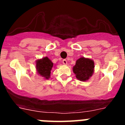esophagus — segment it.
I'll use <instances>...</instances> for the list:
<instances>
[{
  "instance_id": "34e87169",
  "label": "esophagus",
  "mask_w": 125,
  "mask_h": 125,
  "mask_svg": "<svg viewBox=\"0 0 125 125\" xmlns=\"http://www.w3.org/2000/svg\"><path fill=\"white\" fill-rule=\"evenodd\" d=\"M62 63L64 65H67L68 64V61H67L66 59H63V60H62Z\"/></svg>"
}]
</instances>
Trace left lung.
Listing matches in <instances>:
<instances>
[{
    "mask_svg": "<svg viewBox=\"0 0 125 125\" xmlns=\"http://www.w3.org/2000/svg\"><path fill=\"white\" fill-rule=\"evenodd\" d=\"M94 69V62L89 58L82 57L76 61L73 71L76 78L81 81H86L92 76Z\"/></svg>",
    "mask_w": 125,
    "mask_h": 125,
    "instance_id": "1",
    "label": "left lung"
}]
</instances>
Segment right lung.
<instances>
[{
	"label": "right lung",
	"instance_id": "add662e5",
	"mask_svg": "<svg viewBox=\"0 0 125 125\" xmlns=\"http://www.w3.org/2000/svg\"><path fill=\"white\" fill-rule=\"evenodd\" d=\"M52 67V62L47 57H42V59L36 61V68L37 73L44 78L45 79H48L50 78L51 71Z\"/></svg>",
	"mask_w": 125,
	"mask_h": 125
}]
</instances>
